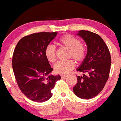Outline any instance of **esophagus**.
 Wrapping results in <instances>:
<instances>
[{
    "label": "esophagus",
    "mask_w": 121,
    "mask_h": 121,
    "mask_svg": "<svg viewBox=\"0 0 121 121\" xmlns=\"http://www.w3.org/2000/svg\"><path fill=\"white\" fill-rule=\"evenodd\" d=\"M60 76L61 77H66V76H67V75H66V74H61Z\"/></svg>",
    "instance_id": "34e87169"
}]
</instances>
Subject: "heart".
I'll return each mask as SVG.
<instances>
[{"label":"heart","mask_w":121,"mask_h":121,"mask_svg":"<svg viewBox=\"0 0 121 121\" xmlns=\"http://www.w3.org/2000/svg\"><path fill=\"white\" fill-rule=\"evenodd\" d=\"M59 44L69 49L68 57L73 58L77 62L84 60L86 55L87 48L85 44L80 42L78 38L70 34H66L60 38ZM45 56L51 62H55L56 60V49L55 45L48 44L45 49ZM75 65L72 59L66 61H60L55 64L54 68L57 73L67 74L73 69Z\"/></svg>","instance_id":"b5f03b06"}]
</instances>
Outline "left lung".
Listing matches in <instances>:
<instances>
[{"label": "left lung", "instance_id": "1", "mask_svg": "<svg viewBox=\"0 0 121 121\" xmlns=\"http://www.w3.org/2000/svg\"><path fill=\"white\" fill-rule=\"evenodd\" d=\"M87 46L85 59L77 70L86 73L77 76V82L73 87L77 96L82 99H91L98 95L105 86L109 77L111 56L109 48L98 35L89 30H79Z\"/></svg>", "mask_w": 121, "mask_h": 121}]
</instances>
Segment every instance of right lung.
Returning <instances> with one entry per match:
<instances>
[{
  "label": "right lung",
  "instance_id": "add662e5",
  "mask_svg": "<svg viewBox=\"0 0 121 121\" xmlns=\"http://www.w3.org/2000/svg\"><path fill=\"white\" fill-rule=\"evenodd\" d=\"M57 33L39 32L23 37L13 51L12 69L22 92L31 101L45 102L52 95L51 91L61 78L49 75L53 70L45 56V48Z\"/></svg>",
  "mask_w": 121,
  "mask_h": 121
}]
</instances>
